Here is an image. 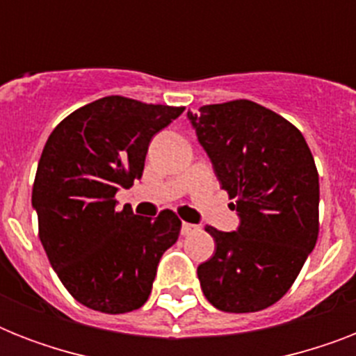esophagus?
Wrapping results in <instances>:
<instances>
[{
    "label": "esophagus",
    "instance_id": "34e87169",
    "mask_svg": "<svg viewBox=\"0 0 356 356\" xmlns=\"http://www.w3.org/2000/svg\"><path fill=\"white\" fill-rule=\"evenodd\" d=\"M197 229H200V227H197V225H192V223L184 222L183 225H181V234H183V236H188V234L195 233Z\"/></svg>",
    "mask_w": 356,
    "mask_h": 356
}]
</instances>
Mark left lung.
Returning <instances> with one entry per match:
<instances>
[{"label": "left lung", "mask_w": 356, "mask_h": 356, "mask_svg": "<svg viewBox=\"0 0 356 356\" xmlns=\"http://www.w3.org/2000/svg\"><path fill=\"white\" fill-rule=\"evenodd\" d=\"M240 225L207 227L216 253L197 266L201 290L223 312L277 303L299 275L320 231V179L298 127L248 99L188 113Z\"/></svg>", "instance_id": "left-lung-1"}]
</instances>
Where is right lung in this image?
I'll return each instance as SVG.
<instances>
[{
	"label": "right lung",
	"instance_id": "add662e5",
	"mask_svg": "<svg viewBox=\"0 0 356 356\" xmlns=\"http://www.w3.org/2000/svg\"><path fill=\"white\" fill-rule=\"evenodd\" d=\"M183 111L107 96L64 118L44 145L31 197L38 236L60 282L88 309H140L177 242L175 212L136 216L114 197L142 177L151 138Z\"/></svg>",
	"mask_w": 356,
	"mask_h": 356
}]
</instances>
